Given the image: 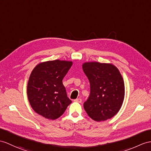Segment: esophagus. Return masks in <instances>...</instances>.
<instances>
[{
    "mask_svg": "<svg viewBox=\"0 0 151 151\" xmlns=\"http://www.w3.org/2000/svg\"><path fill=\"white\" fill-rule=\"evenodd\" d=\"M73 101L76 102H79V103H81V102H82V100H81V99L79 98V99H75V100H73Z\"/></svg>",
    "mask_w": 151,
    "mask_h": 151,
    "instance_id": "esophagus-1",
    "label": "esophagus"
}]
</instances>
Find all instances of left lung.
<instances>
[{"label": "left lung", "mask_w": 151, "mask_h": 151, "mask_svg": "<svg viewBox=\"0 0 151 151\" xmlns=\"http://www.w3.org/2000/svg\"><path fill=\"white\" fill-rule=\"evenodd\" d=\"M82 67L90 84L84 109L96 122L110 119L119 111L124 99V82L119 70L111 63L97 61L85 62Z\"/></svg>", "instance_id": "1"}]
</instances>
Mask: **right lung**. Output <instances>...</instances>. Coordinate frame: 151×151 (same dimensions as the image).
Listing matches in <instances>:
<instances>
[{"mask_svg": "<svg viewBox=\"0 0 151 151\" xmlns=\"http://www.w3.org/2000/svg\"><path fill=\"white\" fill-rule=\"evenodd\" d=\"M72 63L66 60L47 61L40 63L32 70L27 93L31 108L38 115L56 120L71 104L62 80Z\"/></svg>", "mask_w": 151, "mask_h": 151, "instance_id": "obj_1", "label": "right lung"}]
</instances>
